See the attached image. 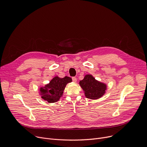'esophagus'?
<instances>
[{
	"instance_id": "1",
	"label": "esophagus",
	"mask_w": 147,
	"mask_h": 147,
	"mask_svg": "<svg viewBox=\"0 0 147 147\" xmlns=\"http://www.w3.org/2000/svg\"><path fill=\"white\" fill-rule=\"evenodd\" d=\"M72 80H73V82L74 83H76L77 82V78L76 77H72Z\"/></svg>"
}]
</instances>
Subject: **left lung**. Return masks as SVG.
Here are the masks:
<instances>
[{
    "mask_svg": "<svg viewBox=\"0 0 147 147\" xmlns=\"http://www.w3.org/2000/svg\"><path fill=\"white\" fill-rule=\"evenodd\" d=\"M79 84L83 89L85 96L91 100H97L102 97L107 90V86L100 82L91 74H86Z\"/></svg>",
    "mask_w": 147,
    "mask_h": 147,
    "instance_id": "left-lung-1",
    "label": "left lung"
}]
</instances>
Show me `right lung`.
<instances>
[{
  "mask_svg": "<svg viewBox=\"0 0 147 147\" xmlns=\"http://www.w3.org/2000/svg\"><path fill=\"white\" fill-rule=\"evenodd\" d=\"M71 82L72 79L69 77L60 78L56 76L51 80L49 84L39 88V94L43 100L48 102H57L63 96L66 85Z\"/></svg>",
  "mask_w": 147,
  "mask_h": 147,
  "instance_id": "right-lung-1",
  "label": "right lung"
}]
</instances>
